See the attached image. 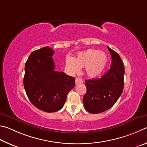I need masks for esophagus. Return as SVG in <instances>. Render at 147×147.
<instances>
[{"mask_svg": "<svg viewBox=\"0 0 147 147\" xmlns=\"http://www.w3.org/2000/svg\"><path fill=\"white\" fill-rule=\"evenodd\" d=\"M83 83V80L80 78H76V85H78V84H80Z\"/></svg>", "mask_w": 147, "mask_h": 147, "instance_id": "1", "label": "esophagus"}]
</instances>
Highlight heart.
<instances>
[{"label": "heart", "instance_id": "heart-1", "mask_svg": "<svg viewBox=\"0 0 147 147\" xmlns=\"http://www.w3.org/2000/svg\"><path fill=\"white\" fill-rule=\"evenodd\" d=\"M109 63L107 54L94 49H88L79 53L76 57L68 58L66 68L69 73L76 74L79 69L85 68L86 74L90 78H97L102 75Z\"/></svg>", "mask_w": 147, "mask_h": 147}]
</instances>
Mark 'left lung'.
<instances>
[{"instance_id": "8db88e82", "label": "left lung", "mask_w": 147, "mask_h": 147, "mask_svg": "<svg viewBox=\"0 0 147 147\" xmlns=\"http://www.w3.org/2000/svg\"><path fill=\"white\" fill-rule=\"evenodd\" d=\"M112 57L110 69L99 79L85 81L86 93L83 97L84 109L91 114L109 110L116 102L124 87V64L117 52L108 47Z\"/></svg>"}]
</instances>
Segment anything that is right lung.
<instances>
[{
	"label": "right lung",
	"instance_id": "obj_1",
	"mask_svg": "<svg viewBox=\"0 0 147 147\" xmlns=\"http://www.w3.org/2000/svg\"><path fill=\"white\" fill-rule=\"evenodd\" d=\"M48 46L33 51L25 64L24 87L31 102L46 112H57L63 107L68 92L75 86V78L55 71Z\"/></svg>",
	"mask_w": 147,
	"mask_h": 147
}]
</instances>
